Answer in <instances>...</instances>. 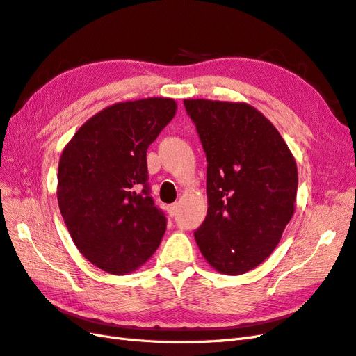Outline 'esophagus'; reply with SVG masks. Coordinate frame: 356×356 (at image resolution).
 <instances>
[{
  "label": "esophagus",
  "mask_w": 356,
  "mask_h": 356,
  "mask_svg": "<svg viewBox=\"0 0 356 356\" xmlns=\"http://www.w3.org/2000/svg\"><path fill=\"white\" fill-rule=\"evenodd\" d=\"M168 213L170 215V217H175V213H177V204L174 203V204H169L168 207Z\"/></svg>",
  "instance_id": "1"
}]
</instances>
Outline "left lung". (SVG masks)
I'll use <instances>...</instances> for the list:
<instances>
[{
  "mask_svg": "<svg viewBox=\"0 0 356 356\" xmlns=\"http://www.w3.org/2000/svg\"><path fill=\"white\" fill-rule=\"evenodd\" d=\"M207 153L208 213L195 232L215 270L242 275L270 255L296 211V159L246 102L184 99Z\"/></svg>",
  "mask_w": 356,
  "mask_h": 356,
  "instance_id": "1",
  "label": "left lung"
}]
</instances>
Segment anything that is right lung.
<instances>
[{
  "instance_id": "obj_1",
  "label": "right lung",
  "mask_w": 356,
  "mask_h": 356,
  "mask_svg": "<svg viewBox=\"0 0 356 356\" xmlns=\"http://www.w3.org/2000/svg\"><path fill=\"white\" fill-rule=\"evenodd\" d=\"M170 98L117 102L92 115L65 145L58 166V203L84 258L111 275L148 261L166 217L148 188L147 148L175 117Z\"/></svg>"
}]
</instances>
